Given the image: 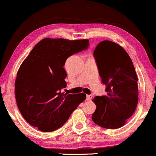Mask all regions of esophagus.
I'll return each mask as SVG.
<instances>
[{
    "label": "esophagus",
    "mask_w": 156,
    "mask_h": 156,
    "mask_svg": "<svg viewBox=\"0 0 156 156\" xmlns=\"http://www.w3.org/2000/svg\"><path fill=\"white\" fill-rule=\"evenodd\" d=\"M92 97H93V95H91V94H90V95H87L86 96V100H87V101H90V100L92 98Z\"/></svg>",
    "instance_id": "obj_1"
}]
</instances>
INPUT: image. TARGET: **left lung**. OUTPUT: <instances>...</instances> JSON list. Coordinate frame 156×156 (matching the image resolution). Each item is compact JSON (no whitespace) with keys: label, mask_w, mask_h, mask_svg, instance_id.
Segmentation results:
<instances>
[{"label":"left lung","mask_w":156,"mask_h":156,"mask_svg":"<svg viewBox=\"0 0 156 156\" xmlns=\"http://www.w3.org/2000/svg\"><path fill=\"white\" fill-rule=\"evenodd\" d=\"M101 82L106 86V96H96L92 120L106 129L125 125L138 102V78L127 52L117 43L102 41L94 52Z\"/></svg>","instance_id":"8db88e82"}]
</instances>
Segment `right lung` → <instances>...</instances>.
I'll list each match as a JSON object with an SVG mask.
<instances>
[{
  "label": "right lung",
  "mask_w": 156,
  "mask_h": 156,
  "mask_svg": "<svg viewBox=\"0 0 156 156\" xmlns=\"http://www.w3.org/2000/svg\"><path fill=\"white\" fill-rule=\"evenodd\" d=\"M88 44V39L45 38L23 60L17 72L15 94L18 108L29 125L44 133L56 130L86 99L83 93L64 94L60 90L66 87V60Z\"/></svg>",
  "instance_id": "add662e5"
}]
</instances>
